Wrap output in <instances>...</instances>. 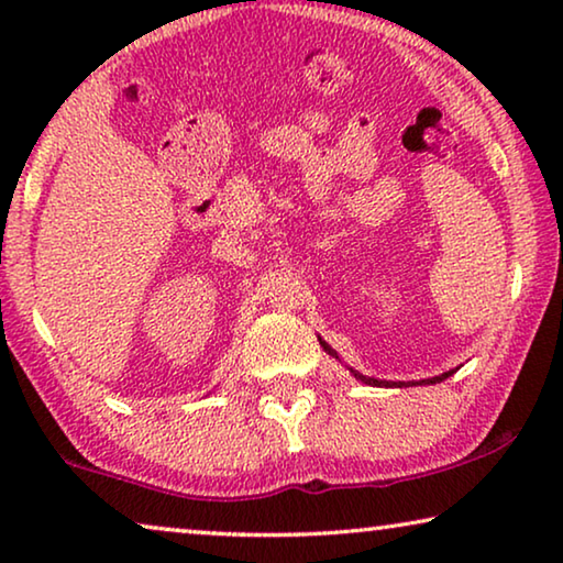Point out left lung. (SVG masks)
<instances>
[{"instance_id": "8db88e82", "label": "left lung", "mask_w": 563, "mask_h": 563, "mask_svg": "<svg viewBox=\"0 0 563 563\" xmlns=\"http://www.w3.org/2000/svg\"><path fill=\"white\" fill-rule=\"evenodd\" d=\"M320 345L324 347V353L328 355H332V357H338L340 361V355H338V350H332L328 342H324L322 338H320ZM350 373H353V376L361 380V383H365V386H376V388H404V386H417V383H442L444 378H450L452 373H457V371H446V373H442V376H434V378H427V380H383V378H371V376H363V373H357V371H353V368H347Z\"/></svg>"}]
</instances>
